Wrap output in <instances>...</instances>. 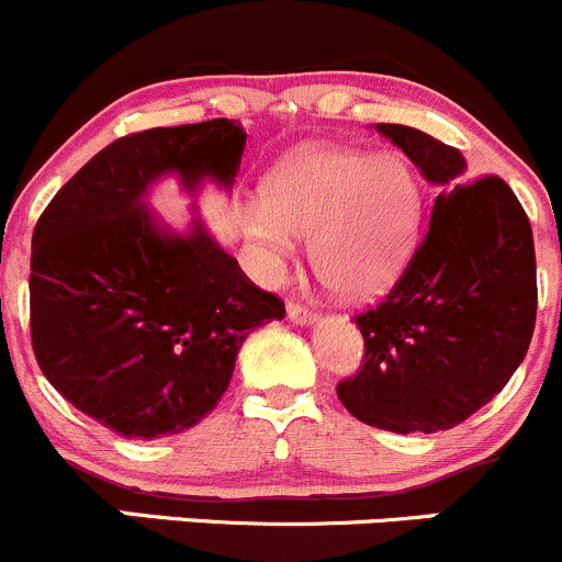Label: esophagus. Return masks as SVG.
<instances>
[{
  "label": "esophagus",
  "mask_w": 562,
  "mask_h": 562,
  "mask_svg": "<svg viewBox=\"0 0 562 562\" xmlns=\"http://www.w3.org/2000/svg\"><path fill=\"white\" fill-rule=\"evenodd\" d=\"M286 316L292 322H297V325H311V322H316V311L314 308H308V305H303V303H289L286 305Z\"/></svg>",
  "instance_id": "esophagus-1"
}]
</instances>
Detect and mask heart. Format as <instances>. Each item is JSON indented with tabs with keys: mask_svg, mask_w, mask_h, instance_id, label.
I'll use <instances>...</instances> for the list:
<instances>
[{
	"mask_svg": "<svg viewBox=\"0 0 562 562\" xmlns=\"http://www.w3.org/2000/svg\"><path fill=\"white\" fill-rule=\"evenodd\" d=\"M418 210V180L402 155L305 147L270 175L265 204L246 210L243 229L270 273L292 259L294 237H311L316 276L360 297L402 268Z\"/></svg>",
	"mask_w": 562,
	"mask_h": 562,
	"instance_id": "obj_1",
	"label": "heart"
}]
</instances>
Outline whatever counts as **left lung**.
I'll return each mask as SVG.
<instances>
[{"label": "left lung", "instance_id": "left-lung-1", "mask_svg": "<svg viewBox=\"0 0 562 562\" xmlns=\"http://www.w3.org/2000/svg\"><path fill=\"white\" fill-rule=\"evenodd\" d=\"M440 188L429 226L391 292L355 316L363 360L338 402L385 431H446L514 376L536 327V248L525 207L497 175L468 180L459 149L376 125Z\"/></svg>", "mask_w": 562, "mask_h": 562}]
</instances>
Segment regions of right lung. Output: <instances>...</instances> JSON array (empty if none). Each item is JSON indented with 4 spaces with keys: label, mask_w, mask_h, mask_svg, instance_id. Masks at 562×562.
<instances>
[{
    "label": "right lung",
    "mask_w": 562,
    "mask_h": 562,
    "mask_svg": "<svg viewBox=\"0 0 562 562\" xmlns=\"http://www.w3.org/2000/svg\"><path fill=\"white\" fill-rule=\"evenodd\" d=\"M246 147L235 120L127 133L48 202L32 235L30 333L46 380L127 440L196 426L229 387L237 349L283 319L279 294L240 270L202 224L160 235L144 207L155 177L229 186Z\"/></svg>",
    "instance_id": "1"
}]
</instances>
